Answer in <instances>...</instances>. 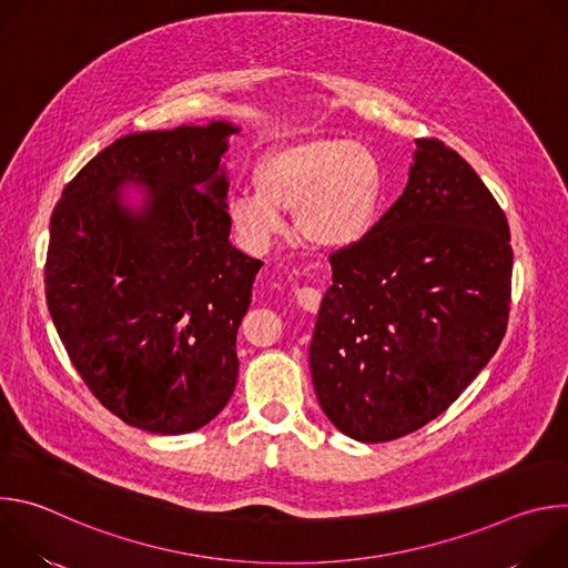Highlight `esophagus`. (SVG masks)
Here are the masks:
<instances>
[{
  "mask_svg": "<svg viewBox=\"0 0 568 568\" xmlns=\"http://www.w3.org/2000/svg\"><path fill=\"white\" fill-rule=\"evenodd\" d=\"M298 305L307 312H316L318 310V303H321V292L314 290V287H296L294 292Z\"/></svg>",
  "mask_w": 568,
  "mask_h": 568,
  "instance_id": "34e87169",
  "label": "esophagus"
}]
</instances>
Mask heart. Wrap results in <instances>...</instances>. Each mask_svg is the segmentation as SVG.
Masks as SVG:
<instances>
[{"label": "heart", "mask_w": 568, "mask_h": 568, "mask_svg": "<svg viewBox=\"0 0 568 568\" xmlns=\"http://www.w3.org/2000/svg\"><path fill=\"white\" fill-rule=\"evenodd\" d=\"M254 189L229 200V220L252 252H267L294 211L296 233L323 250H348L377 224L384 169L377 152L355 139L314 136L265 154Z\"/></svg>", "instance_id": "b5f03b06"}]
</instances>
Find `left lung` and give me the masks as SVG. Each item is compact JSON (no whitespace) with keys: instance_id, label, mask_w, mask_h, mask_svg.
Instances as JSON below:
<instances>
[{"instance_id":"1","label":"left lung","mask_w":568,"mask_h":568,"mask_svg":"<svg viewBox=\"0 0 568 568\" xmlns=\"http://www.w3.org/2000/svg\"><path fill=\"white\" fill-rule=\"evenodd\" d=\"M409 182L355 247L331 256L310 371L323 414L346 436H407L497 353L510 312L506 213L467 161L416 139Z\"/></svg>"}]
</instances>
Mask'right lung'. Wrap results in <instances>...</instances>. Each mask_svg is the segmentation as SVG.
Wrapping results in <instances>:
<instances>
[{
    "label": "right lung",
    "instance_id": "1",
    "mask_svg": "<svg viewBox=\"0 0 568 568\" xmlns=\"http://www.w3.org/2000/svg\"><path fill=\"white\" fill-rule=\"evenodd\" d=\"M226 121L132 132L62 191L44 265L58 337L97 399L150 434L211 423L235 388V335L261 261L229 242ZM144 189L132 210L122 191Z\"/></svg>",
    "mask_w": 568,
    "mask_h": 568
}]
</instances>
